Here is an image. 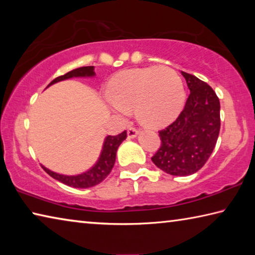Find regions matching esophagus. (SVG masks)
I'll return each mask as SVG.
<instances>
[{
  "instance_id": "obj_1",
  "label": "esophagus",
  "mask_w": 255,
  "mask_h": 255,
  "mask_svg": "<svg viewBox=\"0 0 255 255\" xmlns=\"http://www.w3.org/2000/svg\"><path fill=\"white\" fill-rule=\"evenodd\" d=\"M137 135H138V129H136L132 126L128 128V137L129 138H135Z\"/></svg>"
}]
</instances>
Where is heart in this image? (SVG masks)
Returning <instances> with one entry per match:
<instances>
[{
    "label": "heart",
    "mask_w": 255,
    "mask_h": 255,
    "mask_svg": "<svg viewBox=\"0 0 255 255\" xmlns=\"http://www.w3.org/2000/svg\"><path fill=\"white\" fill-rule=\"evenodd\" d=\"M107 99L120 112L133 109L144 126L161 127L180 110L183 84L178 73L170 67L132 68L118 73L111 80Z\"/></svg>",
    "instance_id": "b5f03b06"
}]
</instances>
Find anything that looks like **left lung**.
Instances as JSON below:
<instances>
[{
	"instance_id": "obj_1",
	"label": "left lung",
	"mask_w": 255,
	"mask_h": 255,
	"mask_svg": "<svg viewBox=\"0 0 255 255\" xmlns=\"http://www.w3.org/2000/svg\"><path fill=\"white\" fill-rule=\"evenodd\" d=\"M181 73L190 94L179 117L158 131L161 146L152 161L167 174L185 176L199 171L213 153L221 129V103L206 82Z\"/></svg>"
}]
</instances>
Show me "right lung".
Here are the masks:
<instances>
[{
	"instance_id": "1",
	"label": "right lung",
	"mask_w": 255,
	"mask_h": 255,
	"mask_svg": "<svg viewBox=\"0 0 255 255\" xmlns=\"http://www.w3.org/2000/svg\"><path fill=\"white\" fill-rule=\"evenodd\" d=\"M94 75V67L93 66H84L76 68L71 72L66 73V74L60 75L56 77L49 83V85L56 83V82L63 81L71 79V77H84V76H93ZM48 85V86H49ZM127 131L125 130L122 133H119L117 136H108L103 144V148L100 155V158L91 170L86 171L85 173H82L79 175H62L58 173H55L53 171H49L46 169L45 166H42L47 173H48L51 178L55 180H58L59 182H62L66 185H70L73 188H91L94 185L102 182L108 175L110 174L112 167L115 165L116 162V153L119 145L126 139Z\"/></svg>"
}]
</instances>
